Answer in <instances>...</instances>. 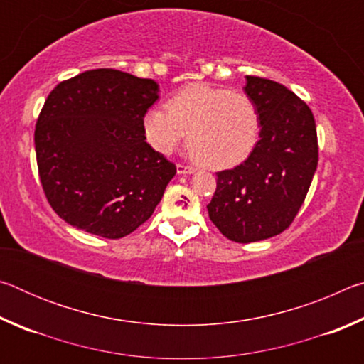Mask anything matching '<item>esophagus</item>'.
I'll return each mask as SVG.
<instances>
[{"mask_svg": "<svg viewBox=\"0 0 364 364\" xmlns=\"http://www.w3.org/2000/svg\"><path fill=\"white\" fill-rule=\"evenodd\" d=\"M194 168L193 167H188V165H181V164H178L176 165V173L178 175H191V173H194Z\"/></svg>", "mask_w": 364, "mask_h": 364, "instance_id": "34e87169", "label": "esophagus"}]
</instances>
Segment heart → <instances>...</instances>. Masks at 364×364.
I'll list each match as a JSON object with an SVG mask.
<instances>
[{"mask_svg":"<svg viewBox=\"0 0 364 364\" xmlns=\"http://www.w3.org/2000/svg\"><path fill=\"white\" fill-rule=\"evenodd\" d=\"M143 134L160 154H170L188 136L191 157L207 168L226 170L242 164L255 149L260 114L245 93L197 83L178 91L168 110H147Z\"/></svg>","mask_w":364,"mask_h":364,"instance_id":"heart-1","label":"heart"}]
</instances>
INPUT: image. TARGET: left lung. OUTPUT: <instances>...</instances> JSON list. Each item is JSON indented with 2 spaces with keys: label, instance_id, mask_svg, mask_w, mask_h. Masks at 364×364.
<instances>
[{
  "label": "left lung",
  "instance_id": "8db88e82",
  "mask_svg": "<svg viewBox=\"0 0 364 364\" xmlns=\"http://www.w3.org/2000/svg\"><path fill=\"white\" fill-rule=\"evenodd\" d=\"M245 95L260 114V139L232 170L218 171L208 217L225 237L249 244L292 223L318 167L316 123L310 107L271 80L245 77Z\"/></svg>",
  "mask_w": 364,
  "mask_h": 364
}]
</instances>
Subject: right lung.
I'll return each mask as SVG.
<instances>
[{
	"instance_id": "1",
	"label": "right lung",
	"mask_w": 364,
	"mask_h": 364,
	"mask_svg": "<svg viewBox=\"0 0 364 364\" xmlns=\"http://www.w3.org/2000/svg\"><path fill=\"white\" fill-rule=\"evenodd\" d=\"M159 100L149 78L96 69L59 83L35 128L46 199L77 230L120 239L151 217L176 167L146 143L143 117Z\"/></svg>"
}]
</instances>
